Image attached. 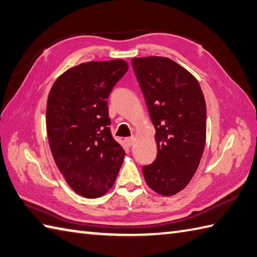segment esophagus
<instances>
[{
	"label": "esophagus",
	"instance_id": "1",
	"mask_svg": "<svg viewBox=\"0 0 257 257\" xmlns=\"http://www.w3.org/2000/svg\"><path fill=\"white\" fill-rule=\"evenodd\" d=\"M125 142H126V144L128 146H132L134 144V142H135V138H134V136H131V138L125 139Z\"/></svg>",
	"mask_w": 257,
	"mask_h": 257
}]
</instances>
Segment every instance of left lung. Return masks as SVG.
Listing matches in <instances>:
<instances>
[{
	"label": "left lung",
	"mask_w": 257,
	"mask_h": 257,
	"mask_svg": "<svg viewBox=\"0 0 257 257\" xmlns=\"http://www.w3.org/2000/svg\"><path fill=\"white\" fill-rule=\"evenodd\" d=\"M155 127L158 156L143 167L152 190L171 196L181 192L200 164L206 141V104L196 78L163 56L132 59Z\"/></svg>",
	"instance_id": "left-lung-1"
}]
</instances>
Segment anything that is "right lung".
I'll list each match as a JSON object with an SVG mask.
<instances>
[{"instance_id":"obj_1","label":"right lung","mask_w":257,"mask_h":257,"mask_svg":"<svg viewBox=\"0 0 257 257\" xmlns=\"http://www.w3.org/2000/svg\"><path fill=\"white\" fill-rule=\"evenodd\" d=\"M127 69L123 60L82 63L57 77L49 93L52 155L67 184L86 198L105 194L123 163L125 152L108 127L106 98Z\"/></svg>"}]
</instances>
